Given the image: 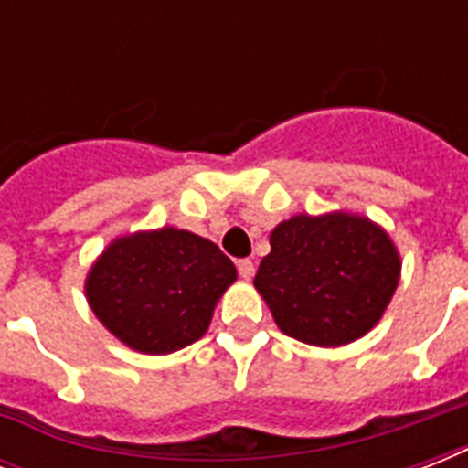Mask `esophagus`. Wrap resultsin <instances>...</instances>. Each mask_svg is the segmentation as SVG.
<instances>
[{"mask_svg": "<svg viewBox=\"0 0 468 468\" xmlns=\"http://www.w3.org/2000/svg\"><path fill=\"white\" fill-rule=\"evenodd\" d=\"M238 271H240V277L245 279V282H250V279L255 277V262H252V260H240V262H238Z\"/></svg>", "mask_w": 468, "mask_h": 468, "instance_id": "esophagus-1", "label": "esophagus"}]
</instances>
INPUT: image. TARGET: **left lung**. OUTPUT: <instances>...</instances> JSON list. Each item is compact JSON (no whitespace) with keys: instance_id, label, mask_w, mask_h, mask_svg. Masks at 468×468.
I'll return each instance as SVG.
<instances>
[{"instance_id":"1","label":"left lung","mask_w":468,"mask_h":468,"mask_svg":"<svg viewBox=\"0 0 468 468\" xmlns=\"http://www.w3.org/2000/svg\"><path fill=\"white\" fill-rule=\"evenodd\" d=\"M270 245L255 289L279 330L313 347L364 337L399 289V248L367 216L299 213L271 230Z\"/></svg>"}]
</instances>
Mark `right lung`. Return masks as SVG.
Masks as SVG:
<instances>
[{"instance_id":"obj_1","label":"right lung","mask_w":468,"mask_h":468,"mask_svg":"<svg viewBox=\"0 0 468 468\" xmlns=\"http://www.w3.org/2000/svg\"><path fill=\"white\" fill-rule=\"evenodd\" d=\"M235 279L216 242L165 226L113 238L87 271L84 296L126 347L169 355L204 337Z\"/></svg>"}]
</instances>
